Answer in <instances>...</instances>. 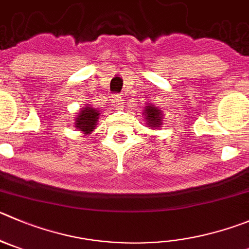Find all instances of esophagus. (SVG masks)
<instances>
[{
	"label": "esophagus",
	"mask_w": 249,
	"mask_h": 249,
	"mask_svg": "<svg viewBox=\"0 0 249 249\" xmlns=\"http://www.w3.org/2000/svg\"><path fill=\"white\" fill-rule=\"evenodd\" d=\"M113 104H114V107H117V108L122 107L123 106L122 96H119V94H115V96L113 97Z\"/></svg>",
	"instance_id": "esophagus-1"
}]
</instances>
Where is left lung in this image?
Instances as JSON below:
<instances>
[{
  "mask_svg": "<svg viewBox=\"0 0 249 249\" xmlns=\"http://www.w3.org/2000/svg\"><path fill=\"white\" fill-rule=\"evenodd\" d=\"M143 113H145V119L147 122L148 127H151V129H157V127L161 126L162 122H163V119H162V113L156 107L147 104Z\"/></svg>",
  "mask_w": 249,
  "mask_h": 249,
  "instance_id": "8db88e82",
  "label": "left lung"
}]
</instances>
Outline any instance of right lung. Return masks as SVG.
Here are the masks:
<instances>
[{
  "mask_svg": "<svg viewBox=\"0 0 249 249\" xmlns=\"http://www.w3.org/2000/svg\"><path fill=\"white\" fill-rule=\"evenodd\" d=\"M99 117V111L97 109H93L90 107H87V108H83L81 110L80 115L76 118V127L81 131L88 132L93 131V129L96 127L97 125V119Z\"/></svg>",
  "mask_w": 249,
  "mask_h": 249,
  "instance_id": "add662e5",
  "label": "right lung"
}]
</instances>
